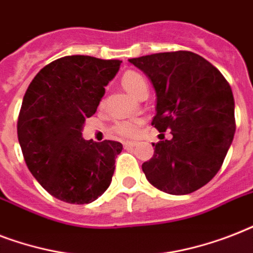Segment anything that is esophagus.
Returning a JSON list of instances; mask_svg holds the SVG:
<instances>
[{
  "instance_id": "obj_1",
  "label": "esophagus",
  "mask_w": 253,
  "mask_h": 253,
  "mask_svg": "<svg viewBox=\"0 0 253 253\" xmlns=\"http://www.w3.org/2000/svg\"><path fill=\"white\" fill-rule=\"evenodd\" d=\"M135 146H136V143L134 142H123V147L127 148V150H128V148H134Z\"/></svg>"
}]
</instances>
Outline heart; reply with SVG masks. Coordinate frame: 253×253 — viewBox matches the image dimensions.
<instances>
[{
    "instance_id": "heart-1",
    "label": "heart",
    "mask_w": 253,
    "mask_h": 253,
    "mask_svg": "<svg viewBox=\"0 0 253 253\" xmlns=\"http://www.w3.org/2000/svg\"><path fill=\"white\" fill-rule=\"evenodd\" d=\"M122 86L126 89L130 94L139 97L144 89H147L146 79L140 73L135 71H127L123 73L121 79ZM143 125V119H127V121H119L113 126V131L115 134L121 135L123 138H138L140 134V127Z\"/></svg>"
}]
</instances>
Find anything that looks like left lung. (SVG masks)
Returning a JSON list of instances; mask_svg holds the SVG:
<instances>
[{
  "instance_id": "8db88e82",
  "label": "left lung",
  "mask_w": 253,
  "mask_h": 253,
  "mask_svg": "<svg viewBox=\"0 0 253 253\" xmlns=\"http://www.w3.org/2000/svg\"><path fill=\"white\" fill-rule=\"evenodd\" d=\"M156 91L152 126L163 140L143 163L147 180L162 192L182 196L206 185L220 169L235 134V102L218 69L190 51L128 59ZM168 129L172 135L164 139Z\"/></svg>"
}]
</instances>
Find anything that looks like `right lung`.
<instances>
[{
  "label": "right lung",
  "instance_id": "right-lung-1",
  "mask_svg": "<svg viewBox=\"0 0 253 253\" xmlns=\"http://www.w3.org/2000/svg\"><path fill=\"white\" fill-rule=\"evenodd\" d=\"M121 63L84 55L60 57L41 69L26 90L18 140L30 172L57 200L90 204L110 185L122 144L85 140L81 131Z\"/></svg>",
  "mask_w": 253,
  "mask_h": 253
}]
</instances>
